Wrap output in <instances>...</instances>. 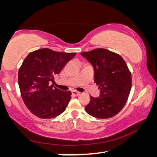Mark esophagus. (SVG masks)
I'll return each mask as SVG.
<instances>
[{
	"instance_id": "1",
	"label": "esophagus",
	"mask_w": 157,
	"mask_h": 157,
	"mask_svg": "<svg viewBox=\"0 0 157 157\" xmlns=\"http://www.w3.org/2000/svg\"><path fill=\"white\" fill-rule=\"evenodd\" d=\"M72 94L73 95H75V96H78V95L80 94V93L77 91H72Z\"/></svg>"
}]
</instances>
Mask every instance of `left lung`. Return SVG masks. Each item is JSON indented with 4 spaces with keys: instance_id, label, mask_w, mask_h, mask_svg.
I'll return each instance as SVG.
<instances>
[{
    "instance_id": "obj_1",
    "label": "left lung",
    "mask_w": 157,
    "mask_h": 157,
    "mask_svg": "<svg viewBox=\"0 0 157 157\" xmlns=\"http://www.w3.org/2000/svg\"><path fill=\"white\" fill-rule=\"evenodd\" d=\"M94 70V82L99 85L100 96H90L85 110L98 118H109L125 105L132 88V75L121 55L104 48L81 53Z\"/></svg>"
}]
</instances>
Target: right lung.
Here are the masks:
<instances>
[{"label":"right lung","instance_id":"add662e5","mask_svg":"<svg viewBox=\"0 0 157 157\" xmlns=\"http://www.w3.org/2000/svg\"><path fill=\"white\" fill-rule=\"evenodd\" d=\"M75 55L42 48L25 58L18 71V82L23 102L34 115L52 118L65 111L71 92L61 91L50 83Z\"/></svg>","mask_w":157,"mask_h":157}]
</instances>
